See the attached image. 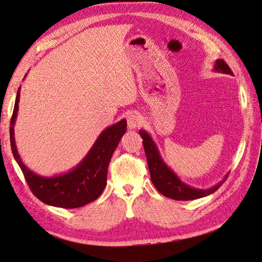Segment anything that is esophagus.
Masks as SVG:
<instances>
[{"label": "esophagus", "mask_w": 262, "mask_h": 262, "mask_svg": "<svg viewBox=\"0 0 262 262\" xmlns=\"http://www.w3.org/2000/svg\"><path fill=\"white\" fill-rule=\"evenodd\" d=\"M126 121H128L129 129H138L142 125V118L137 113H131L126 117Z\"/></svg>", "instance_id": "1"}]
</instances>
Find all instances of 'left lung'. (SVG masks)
Returning a JSON list of instances; mask_svg holds the SVG:
<instances>
[{
	"instance_id": "obj_1",
	"label": "left lung",
	"mask_w": 262,
	"mask_h": 262,
	"mask_svg": "<svg viewBox=\"0 0 262 262\" xmlns=\"http://www.w3.org/2000/svg\"><path fill=\"white\" fill-rule=\"evenodd\" d=\"M213 70L217 73L234 75L232 70L229 69L225 61L222 59H217L215 61ZM139 133L141 138L143 139V146L150 173V180H152L155 188L163 195L177 201L200 199V198L207 196L213 192H215L226 180L228 173L225 175L223 180L220 181L217 185L212 188L198 189L190 187L189 185L185 184L184 181H181L176 173L168 167L167 164L163 161V158L160 154V150H158L152 137H150L145 130H140Z\"/></svg>"
}]
</instances>
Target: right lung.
I'll return each instance as SVG.
<instances>
[{"mask_svg":"<svg viewBox=\"0 0 262 262\" xmlns=\"http://www.w3.org/2000/svg\"><path fill=\"white\" fill-rule=\"evenodd\" d=\"M19 92L20 87L17 91L11 119V147L31 192L43 203L63 209L81 208L96 200L107 185V169L110 160L126 131L125 119L102 131L89 153L73 169L57 176L43 177L26 167L16 147L14 124L17 118Z\"/></svg>","mask_w":262,"mask_h":262,"instance_id":"right-lung-1","label":"right lung"}]
</instances>
